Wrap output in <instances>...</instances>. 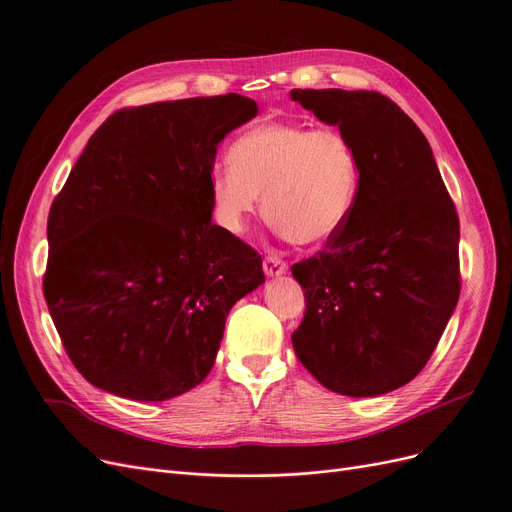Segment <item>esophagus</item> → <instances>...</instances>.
Wrapping results in <instances>:
<instances>
[{
	"instance_id": "34e87169",
	"label": "esophagus",
	"mask_w": 512,
	"mask_h": 512,
	"mask_svg": "<svg viewBox=\"0 0 512 512\" xmlns=\"http://www.w3.org/2000/svg\"><path fill=\"white\" fill-rule=\"evenodd\" d=\"M289 270V266L282 259L278 257H266L263 259V272H266L270 278H278V276H285Z\"/></svg>"
}]
</instances>
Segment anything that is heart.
Returning <instances> with one entry per match:
<instances>
[{"mask_svg":"<svg viewBox=\"0 0 512 512\" xmlns=\"http://www.w3.org/2000/svg\"><path fill=\"white\" fill-rule=\"evenodd\" d=\"M211 204L225 232L240 236L259 213L299 246L329 244L361 192V162L342 130L272 122L246 130L230 166L211 175Z\"/></svg>","mask_w":512,"mask_h":512,"instance_id":"heart-1","label":"heart"}]
</instances>
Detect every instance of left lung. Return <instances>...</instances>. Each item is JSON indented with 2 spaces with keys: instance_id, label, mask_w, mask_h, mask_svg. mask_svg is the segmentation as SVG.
Listing matches in <instances>:
<instances>
[{
  "instance_id": "8db88e82",
  "label": "left lung",
  "mask_w": 512,
  "mask_h": 512,
  "mask_svg": "<svg viewBox=\"0 0 512 512\" xmlns=\"http://www.w3.org/2000/svg\"><path fill=\"white\" fill-rule=\"evenodd\" d=\"M350 139L361 192L325 251L291 268L306 314L295 354L331 392L380 396L428 363L460 297V221L422 130L371 90H291Z\"/></svg>"
}]
</instances>
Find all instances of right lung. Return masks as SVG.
<instances>
[{"label": "right lung", "instance_id": "right-lung-1", "mask_svg": "<svg viewBox=\"0 0 512 512\" xmlns=\"http://www.w3.org/2000/svg\"><path fill=\"white\" fill-rule=\"evenodd\" d=\"M257 116L242 94L116 111L48 217L44 297L86 380L160 403L211 373L225 318L266 282L261 255L215 225L217 147Z\"/></svg>", "mask_w": 512, "mask_h": 512}]
</instances>
